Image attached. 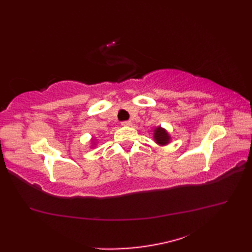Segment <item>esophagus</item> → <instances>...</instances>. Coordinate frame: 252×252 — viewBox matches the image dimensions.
<instances>
[{
    "instance_id": "esophagus-1",
    "label": "esophagus",
    "mask_w": 252,
    "mask_h": 252,
    "mask_svg": "<svg viewBox=\"0 0 252 252\" xmlns=\"http://www.w3.org/2000/svg\"><path fill=\"white\" fill-rule=\"evenodd\" d=\"M122 126H132V122H131L130 120L123 121V122H122Z\"/></svg>"
}]
</instances>
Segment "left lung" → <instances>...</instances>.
Here are the masks:
<instances>
[{"label":"left lung","instance_id":"obj_1","mask_svg":"<svg viewBox=\"0 0 252 252\" xmlns=\"http://www.w3.org/2000/svg\"><path fill=\"white\" fill-rule=\"evenodd\" d=\"M154 140L158 144V145L163 146L169 144L171 136L169 135V133L167 131L162 129L161 126H157L156 129L154 130Z\"/></svg>","mask_w":252,"mask_h":252}]
</instances>
